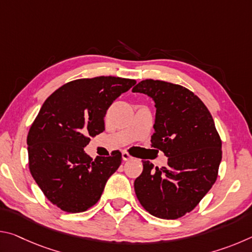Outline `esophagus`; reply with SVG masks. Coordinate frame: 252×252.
Instances as JSON below:
<instances>
[{
  "label": "esophagus",
  "instance_id": "esophagus-1",
  "mask_svg": "<svg viewBox=\"0 0 252 252\" xmlns=\"http://www.w3.org/2000/svg\"><path fill=\"white\" fill-rule=\"evenodd\" d=\"M131 158H132V156L130 155V153L129 152H127V151H123L122 152V159L123 160H125V161H127V160H130L131 159Z\"/></svg>",
  "mask_w": 252,
  "mask_h": 252
}]
</instances>
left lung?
Returning a JSON list of instances; mask_svg holds the SVG:
<instances>
[{
	"label": "left lung",
	"instance_id": "left-lung-1",
	"mask_svg": "<svg viewBox=\"0 0 252 252\" xmlns=\"http://www.w3.org/2000/svg\"><path fill=\"white\" fill-rule=\"evenodd\" d=\"M132 92L155 101L151 147L168 157L162 168L142 161V173L134 181L136 198L157 218H181L198 206L218 177L222 149L215 121L203 102L182 85L148 79Z\"/></svg>",
	"mask_w": 252,
	"mask_h": 252
}]
</instances>
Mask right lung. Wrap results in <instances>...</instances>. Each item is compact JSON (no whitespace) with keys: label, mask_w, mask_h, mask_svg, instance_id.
Instances as JSON below:
<instances>
[{"label":"right lung","mask_w":252,"mask_h":252,"mask_svg":"<svg viewBox=\"0 0 252 252\" xmlns=\"http://www.w3.org/2000/svg\"><path fill=\"white\" fill-rule=\"evenodd\" d=\"M135 83L111 75L74 80L42 105L28 133L29 169L49 201L62 211L78 213L94 206L120 167L119 150L92 160L83 148L103 132L109 106Z\"/></svg>","instance_id":"obj_1"}]
</instances>
